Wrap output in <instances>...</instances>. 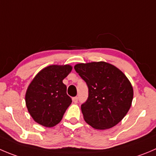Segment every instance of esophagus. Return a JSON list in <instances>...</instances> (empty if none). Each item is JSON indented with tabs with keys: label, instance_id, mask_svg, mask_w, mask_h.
I'll return each mask as SVG.
<instances>
[{
	"label": "esophagus",
	"instance_id": "esophagus-1",
	"mask_svg": "<svg viewBox=\"0 0 156 156\" xmlns=\"http://www.w3.org/2000/svg\"><path fill=\"white\" fill-rule=\"evenodd\" d=\"M72 101H73L74 103H78V97H75V98H72Z\"/></svg>",
	"mask_w": 156,
	"mask_h": 156
}]
</instances>
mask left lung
<instances>
[{
  "label": "left lung",
  "instance_id": "obj_1",
  "mask_svg": "<svg viewBox=\"0 0 156 156\" xmlns=\"http://www.w3.org/2000/svg\"><path fill=\"white\" fill-rule=\"evenodd\" d=\"M75 69L88 87V98L81 106L86 123L96 129H110L120 123L133 98L126 75L105 62L79 63Z\"/></svg>",
  "mask_w": 156,
  "mask_h": 156
}]
</instances>
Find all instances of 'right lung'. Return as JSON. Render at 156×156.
<instances>
[{
  "instance_id": "1",
  "label": "right lung",
  "mask_w": 156,
  "mask_h": 156,
  "mask_svg": "<svg viewBox=\"0 0 156 156\" xmlns=\"http://www.w3.org/2000/svg\"><path fill=\"white\" fill-rule=\"evenodd\" d=\"M72 70L69 65H52L42 69L31 81L25 101L29 113L36 123L52 127L61 121L72 101L62 82Z\"/></svg>"
}]
</instances>
